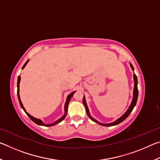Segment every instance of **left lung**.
Here are the masks:
<instances>
[{"label":"left lung","mask_w":160,"mask_h":160,"mask_svg":"<svg viewBox=\"0 0 160 160\" xmlns=\"http://www.w3.org/2000/svg\"><path fill=\"white\" fill-rule=\"evenodd\" d=\"M130 66H131L132 70H133V66H132V64L130 63ZM133 80H134V89H133V97H132V102L131 105H130L129 108L128 109V110L126 111V112L124 113L123 116H121L120 118H118L117 120H116L115 121H113L112 123H100L98 121H97L94 119L93 117H92V116L90 115V112H89V109L88 107V105L86 104V101H85V97L84 96L83 97V99H82V102H83V104L84 106L85 107V109H86V112H87V114L88 116L90 117V118L91 119L92 121H94L95 123H99V125H102V126H116V125H118V123H120L123 121L125 119L128 117L129 116L130 113H131V112L133 109V108L135 107V104H136V102H137V99H138V79H137V76L135 75V74H133Z\"/></svg>","instance_id":"1"}]
</instances>
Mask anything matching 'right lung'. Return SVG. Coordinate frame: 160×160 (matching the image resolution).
<instances>
[{"label":"right lung","instance_id":"obj_1","mask_svg":"<svg viewBox=\"0 0 160 160\" xmlns=\"http://www.w3.org/2000/svg\"><path fill=\"white\" fill-rule=\"evenodd\" d=\"M28 61H29V60H28V61H27L26 63H25V64H24V66H22V69H23L25 67V66L27 65V63H28ZM20 79H21L20 76H18V97L19 102H20V106H21V107H22V109L24 111H25V112L26 113V114L29 116V118H30L32 121H34V122L35 123H37V125H39V126H52L56 125V124H57V123H58L61 122V121H63L65 118H66V115H67V112H68V104H69L70 100V99H71V97H72V95H73V94H74L75 92H72L70 93V94H69V95L67 97V99H66V104H65V107H64V109H65V113H64V115H63V116H62V117H61V118H59L58 120H57L56 121H55V122L53 123H50V124H45V123H43V122H42V120H40V119L36 118L33 117V116H31L30 114H29V113H28V112H26L25 109V108H24L23 105H22V103L21 100H20V94H19V88H20Z\"/></svg>","mask_w":160,"mask_h":160}]
</instances>
